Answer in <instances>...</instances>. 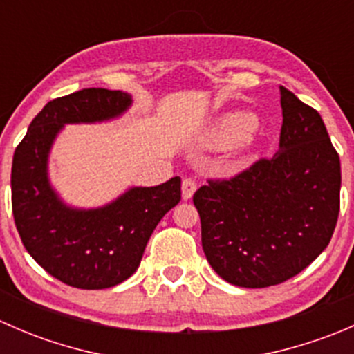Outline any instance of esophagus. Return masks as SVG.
Segmentation results:
<instances>
[{
	"instance_id": "34e87169",
	"label": "esophagus",
	"mask_w": 354,
	"mask_h": 354,
	"mask_svg": "<svg viewBox=\"0 0 354 354\" xmlns=\"http://www.w3.org/2000/svg\"><path fill=\"white\" fill-rule=\"evenodd\" d=\"M195 190H197V183H195L194 180H190V178H185L183 183H181V194H183V198L190 200L194 197Z\"/></svg>"
}]
</instances>
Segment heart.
Here are the masks:
<instances>
[{"mask_svg": "<svg viewBox=\"0 0 354 354\" xmlns=\"http://www.w3.org/2000/svg\"><path fill=\"white\" fill-rule=\"evenodd\" d=\"M255 127L257 121L250 113H227L207 131L205 145L212 149H230L236 144L250 147Z\"/></svg>", "mask_w": 354, "mask_h": 354, "instance_id": "b5f03b06", "label": "heart"}]
</instances>
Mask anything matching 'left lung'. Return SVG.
<instances>
[{
	"instance_id": "1",
	"label": "left lung",
	"mask_w": 354,
	"mask_h": 354,
	"mask_svg": "<svg viewBox=\"0 0 354 354\" xmlns=\"http://www.w3.org/2000/svg\"><path fill=\"white\" fill-rule=\"evenodd\" d=\"M279 92V151L194 195L203 253L234 286L295 277L327 248L337 223L341 162L326 124L286 87Z\"/></svg>"
}]
</instances>
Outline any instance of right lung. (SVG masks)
<instances>
[{
  "instance_id": "obj_1",
  "label": "right lung",
  "mask_w": 354,
  "mask_h": 354,
  "mask_svg": "<svg viewBox=\"0 0 354 354\" xmlns=\"http://www.w3.org/2000/svg\"><path fill=\"white\" fill-rule=\"evenodd\" d=\"M131 104L127 92L84 88L49 101L17 145L12 164V209L22 243L48 274L68 286L106 289L140 266L152 231L181 200V178L135 187L99 209L62 202L48 178V157L66 123L120 116Z\"/></svg>"
}]
</instances>
